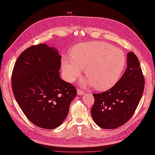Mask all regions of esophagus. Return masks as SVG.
Returning <instances> with one entry per match:
<instances>
[{
  "label": "esophagus",
  "mask_w": 155,
  "mask_h": 155,
  "mask_svg": "<svg viewBox=\"0 0 155 155\" xmlns=\"http://www.w3.org/2000/svg\"><path fill=\"white\" fill-rule=\"evenodd\" d=\"M77 93H78V94L79 95H84V94L85 93V92L84 91H82L81 89H78L77 90Z\"/></svg>",
  "instance_id": "1"
}]
</instances>
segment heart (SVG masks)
I'll use <instances>...</instances> for the list:
<instances>
[{"label": "heart", "mask_w": 155, "mask_h": 155, "mask_svg": "<svg viewBox=\"0 0 155 155\" xmlns=\"http://www.w3.org/2000/svg\"><path fill=\"white\" fill-rule=\"evenodd\" d=\"M71 57H64L61 66L64 78L70 83L81 76L85 68L87 77L81 84L94 85L97 90L104 91L114 86L121 76L126 65L124 52L104 42L85 43L76 45Z\"/></svg>", "instance_id": "b5f03b06"}]
</instances>
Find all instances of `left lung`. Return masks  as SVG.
Listing matches in <instances>:
<instances>
[{
	"mask_svg": "<svg viewBox=\"0 0 155 155\" xmlns=\"http://www.w3.org/2000/svg\"><path fill=\"white\" fill-rule=\"evenodd\" d=\"M144 85L138 58L134 52H128L126 70L120 80L107 91L93 94L95 104L91 113L94 122L103 129H116L124 125L137 108Z\"/></svg>",
	"mask_w": 155,
	"mask_h": 155,
	"instance_id": "8db88e82",
	"label": "left lung"
}]
</instances>
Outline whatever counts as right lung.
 Here are the masks:
<instances>
[{"label": "right lung", "mask_w": 155, "mask_h": 155, "mask_svg": "<svg viewBox=\"0 0 155 155\" xmlns=\"http://www.w3.org/2000/svg\"><path fill=\"white\" fill-rule=\"evenodd\" d=\"M61 56L47 44L30 47L18 56L12 75V88L19 106L35 126L47 130L60 126L77 95L62 80Z\"/></svg>", "instance_id": "1"}]
</instances>
